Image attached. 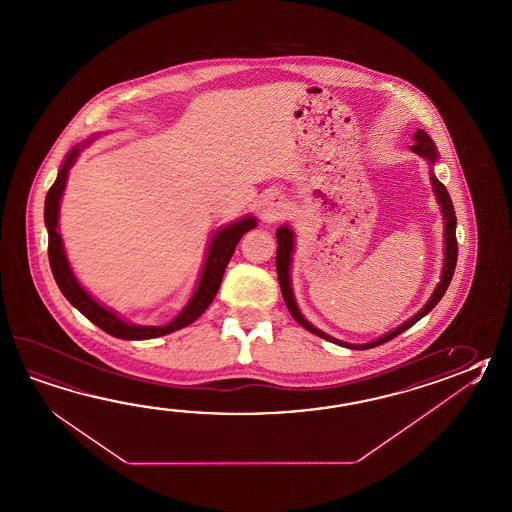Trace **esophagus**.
Segmentation results:
<instances>
[{"label": "esophagus", "mask_w": 512, "mask_h": 512, "mask_svg": "<svg viewBox=\"0 0 512 512\" xmlns=\"http://www.w3.org/2000/svg\"><path fill=\"white\" fill-rule=\"evenodd\" d=\"M286 215V204L281 197H273V199L266 200L264 209H262V219L266 222H277Z\"/></svg>", "instance_id": "34e87169"}]
</instances>
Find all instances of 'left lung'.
<instances>
[{
	"label": "left lung",
	"mask_w": 512,
	"mask_h": 512,
	"mask_svg": "<svg viewBox=\"0 0 512 512\" xmlns=\"http://www.w3.org/2000/svg\"><path fill=\"white\" fill-rule=\"evenodd\" d=\"M410 149L414 153H418L419 157L428 160L430 166L436 164L438 160V149L434 146V142L430 140V136L423 131L418 129L416 135H414V144L410 146ZM430 182L434 186V193H436V199H438L439 206H441V213H443V222H445V264H443V272H441V281L438 282L436 290L432 293V297L428 299L427 304L419 310L414 317H410L407 323L397 326L396 330L388 332V334L381 335L376 341H370L366 345H352V343H345V341H339L332 335L324 334L319 328H315L312 323H308L304 319L303 313L299 312L297 303H295V297H293L292 281H290V266H292V253L293 246H295V235L288 226H281L277 230V257H275V264H277V275H279V284H281L282 297H284V303L288 306V310L292 313L293 319L297 323L301 324L303 328H306L308 332L323 337L330 343L335 345L346 346V348H352V350H368V348H374V346L383 345L386 341L394 339L399 334H403L405 330H408L412 324L418 323L421 317H425L436 304L441 301V297L447 292L450 281H452V275L456 270V262H458V240H456V213H454V206H452V200H450L449 191L447 188L439 182L434 171L430 169Z\"/></svg>",
	"instance_id": "8db88e82"
}]
</instances>
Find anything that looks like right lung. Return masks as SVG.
I'll list each match as a JSON object with an SVG mask.
<instances>
[{
  "instance_id": "add662e5",
  "label": "right lung",
  "mask_w": 512,
  "mask_h": 512,
  "mask_svg": "<svg viewBox=\"0 0 512 512\" xmlns=\"http://www.w3.org/2000/svg\"><path fill=\"white\" fill-rule=\"evenodd\" d=\"M94 138H89L82 142V146H76L71 149V153L63 160L62 167L58 171V177L54 180L53 186L49 189L45 197V226L49 231V262L53 270L54 281L58 288L62 290L65 299L73 304L78 312L84 313L85 317L102 328L113 337L118 339H127V341H144V339H155L160 335L177 332L180 328L197 321L202 313L208 310L209 304L213 303L215 295L219 292L220 282L226 272V266L230 262L231 255L235 251V246L239 244L240 237L257 226L255 217H244V219L231 222L224 226L222 230L213 235L209 242L208 255L204 268L200 273L197 290L191 295L189 303L184 306V310L178 313L173 321L164 324V326H138V324L126 323L122 317H118L115 312L105 308L102 304L93 299L89 293L85 292L84 286L74 277L73 270L69 266V261L65 257L63 250L62 235L58 233V211H60V200H62L65 182L69 177V169L74 166L76 158L84 147L89 146Z\"/></svg>"
}]
</instances>
